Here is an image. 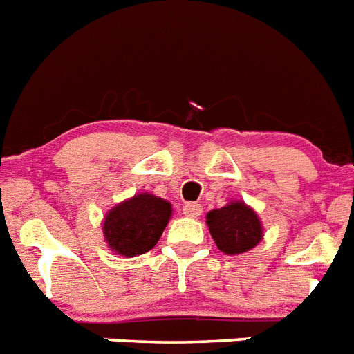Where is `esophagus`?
<instances>
[{
  "mask_svg": "<svg viewBox=\"0 0 354 354\" xmlns=\"http://www.w3.org/2000/svg\"><path fill=\"white\" fill-rule=\"evenodd\" d=\"M183 214L186 218H198L202 214V205L196 204V202H189V204H186L183 207Z\"/></svg>",
  "mask_w": 354,
  "mask_h": 354,
  "instance_id": "34e87169",
  "label": "esophagus"
}]
</instances>
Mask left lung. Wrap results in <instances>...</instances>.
<instances>
[{
  "mask_svg": "<svg viewBox=\"0 0 354 354\" xmlns=\"http://www.w3.org/2000/svg\"><path fill=\"white\" fill-rule=\"evenodd\" d=\"M205 223L216 246L225 255L250 252L264 237L261 218L243 200H230L225 207L209 211Z\"/></svg>",
  "mask_w": 354,
  "mask_h": 354,
  "instance_id": "obj_1",
  "label": "left lung"
}]
</instances>
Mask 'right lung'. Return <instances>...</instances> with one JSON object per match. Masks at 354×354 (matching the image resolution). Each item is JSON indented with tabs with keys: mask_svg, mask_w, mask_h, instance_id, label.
I'll list each match as a JSON object with an SVG mask.
<instances>
[{
	"mask_svg": "<svg viewBox=\"0 0 354 354\" xmlns=\"http://www.w3.org/2000/svg\"><path fill=\"white\" fill-rule=\"evenodd\" d=\"M171 211L168 200L149 192L136 193L106 212L102 220L106 245L122 257L143 255L156 246Z\"/></svg>",
	"mask_w": 354,
	"mask_h": 354,
	"instance_id": "obj_1",
	"label": "right lung"
}]
</instances>
